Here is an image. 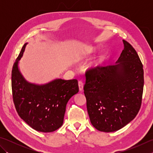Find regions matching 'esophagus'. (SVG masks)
<instances>
[{
	"label": "esophagus",
	"instance_id": "34e87169",
	"mask_svg": "<svg viewBox=\"0 0 153 153\" xmlns=\"http://www.w3.org/2000/svg\"><path fill=\"white\" fill-rule=\"evenodd\" d=\"M78 85H79V91H83V83L82 80H79V82H78Z\"/></svg>",
	"mask_w": 153,
	"mask_h": 153
}]
</instances>
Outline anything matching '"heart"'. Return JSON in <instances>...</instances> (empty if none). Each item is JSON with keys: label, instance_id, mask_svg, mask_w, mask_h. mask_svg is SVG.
Wrapping results in <instances>:
<instances>
[{"label": "heart", "instance_id": "1", "mask_svg": "<svg viewBox=\"0 0 153 153\" xmlns=\"http://www.w3.org/2000/svg\"><path fill=\"white\" fill-rule=\"evenodd\" d=\"M93 50H90V51H89V53H91V52H93ZM97 63L96 62V63L95 64V65H97Z\"/></svg>", "mask_w": 153, "mask_h": 153}]
</instances>
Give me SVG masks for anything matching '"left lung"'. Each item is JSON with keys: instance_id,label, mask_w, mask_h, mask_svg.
<instances>
[{"instance_id": "8db88e82", "label": "left lung", "mask_w": 153, "mask_h": 153, "mask_svg": "<svg viewBox=\"0 0 153 153\" xmlns=\"http://www.w3.org/2000/svg\"><path fill=\"white\" fill-rule=\"evenodd\" d=\"M115 64L87 70L83 87L92 125L99 131L112 132L123 128L141 108L144 85L143 64L128 41Z\"/></svg>"}]
</instances>
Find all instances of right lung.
Returning a JSON list of instances; mask_svg holds the SVG:
<instances>
[{
  "mask_svg": "<svg viewBox=\"0 0 153 153\" xmlns=\"http://www.w3.org/2000/svg\"><path fill=\"white\" fill-rule=\"evenodd\" d=\"M27 43L24 44L13 65V101L19 117L36 131L48 133L62 126L68 100L78 93L76 79H56L45 85L27 82L18 69V62Z\"/></svg>",
  "mask_w": 153,
  "mask_h": 153,
  "instance_id": "right-lung-1",
  "label": "right lung"
}]
</instances>
